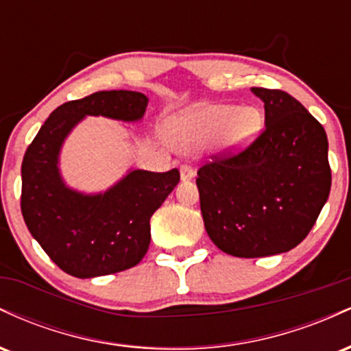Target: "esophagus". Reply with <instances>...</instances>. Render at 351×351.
I'll return each mask as SVG.
<instances>
[{"label":"esophagus","instance_id":"esophagus-1","mask_svg":"<svg viewBox=\"0 0 351 351\" xmlns=\"http://www.w3.org/2000/svg\"><path fill=\"white\" fill-rule=\"evenodd\" d=\"M180 176L181 181H189L195 178V171H193V168L188 167V165H183V167L180 168Z\"/></svg>","mask_w":351,"mask_h":351}]
</instances>
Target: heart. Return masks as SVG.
Wrapping results in <instances>:
<instances>
[{
    "instance_id": "1",
    "label": "heart",
    "mask_w": 351,
    "mask_h": 351,
    "mask_svg": "<svg viewBox=\"0 0 351 351\" xmlns=\"http://www.w3.org/2000/svg\"><path fill=\"white\" fill-rule=\"evenodd\" d=\"M263 128V115L257 108L231 104H206L176 115L170 122V134L181 150L193 152L223 134L224 147L241 150L254 142Z\"/></svg>"
}]
</instances>
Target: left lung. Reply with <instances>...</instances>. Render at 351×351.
I'll use <instances>...</instances> for the list:
<instances>
[{"instance_id":"left-lung-1","label":"left lung","mask_w":351,"mask_h":351,"mask_svg":"<svg viewBox=\"0 0 351 351\" xmlns=\"http://www.w3.org/2000/svg\"><path fill=\"white\" fill-rule=\"evenodd\" d=\"M265 128L244 152L198 170L209 239L234 257L287 252L307 237L332 186L324 127L284 90L252 87Z\"/></svg>"}]
</instances>
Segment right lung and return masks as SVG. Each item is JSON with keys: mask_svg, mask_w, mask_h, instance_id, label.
Returning <instances> with one entry per match:
<instances>
[{"mask_svg": "<svg viewBox=\"0 0 351 351\" xmlns=\"http://www.w3.org/2000/svg\"><path fill=\"white\" fill-rule=\"evenodd\" d=\"M148 97L134 90H100L56 108L47 117L21 165V211L44 252L79 279L134 267L150 245V217L180 181L167 173L130 170L100 193L71 188L60 175V150L86 117L135 123Z\"/></svg>", "mask_w": 351, "mask_h": 351, "instance_id": "add662e5", "label": "right lung"}]
</instances>
